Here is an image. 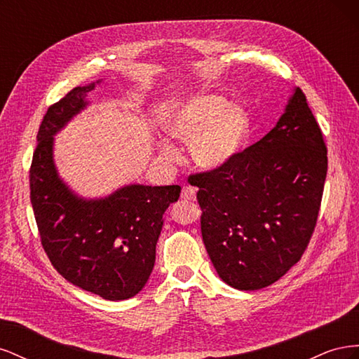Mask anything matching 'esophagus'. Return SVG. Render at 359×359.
Wrapping results in <instances>:
<instances>
[{
    "instance_id": "1",
    "label": "esophagus",
    "mask_w": 359,
    "mask_h": 359,
    "mask_svg": "<svg viewBox=\"0 0 359 359\" xmlns=\"http://www.w3.org/2000/svg\"><path fill=\"white\" fill-rule=\"evenodd\" d=\"M181 198L184 201H194V199H196V189H193L190 186H186V187L182 189V191H181Z\"/></svg>"
}]
</instances>
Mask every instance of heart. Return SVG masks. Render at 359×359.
Returning <instances> with one entry per match:
<instances>
[{"label": "heart", "instance_id": "1", "mask_svg": "<svg viewBox=\"0 0 359 359\" xmlns=\"http://www.w3.org/2000/svg\"><path fill=\"white\" fill-rule=\"evenodd\" d=\"M248 116L224 97L201 94L178 103L166 119L170 137L190 144L191 157L202 169H220L227 165L247 142ZM161 153L168 160L177 158V151L165 144Z\"/></svg>", "mask_w": 359, "mask_h": 359}]
</instances>
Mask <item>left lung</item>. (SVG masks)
<instances>
[{
  "instance_id": "obj_1",
  "label": "left lung",
  "mask_w": 359,
  "mask_h": 359,
  "mask_svg": "<svg viewBox=\"0 0 359 359\" xmlns=\"http://www.w3.org/2000/svg\"><path fill=\"white\" fill-rule=\"evenodd\" d=\"M327 145L299 88L277 126L220 169L191 173L206 252L224 283L273 285L295 265L318 223Z\"/></svg>"
}]
</instances>
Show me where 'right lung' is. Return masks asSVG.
I'll list each match as a JSON object with an SVG mask.
<instances>
[{
	"instance_id": "right-lung-1",
	"label": "right lung",
	"mask_w": 359,
	"mask_h": 359,
	"mask_svg": "<svg viewBox=\"0 0 359 359\" xmlns=\"http://www.w3.org/2000/svg\"><path fill=\"white\" fill-rule=\"evenodd\" d=\"M94 83L49 106L29 168V198L50 264L74 286L119 301L142 290L154 268L163 214L180 186H127L100 201L78 199L57 175L53 135L86 104Z\"/></svg>"
}]
</instances>
